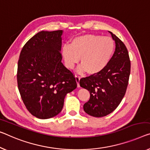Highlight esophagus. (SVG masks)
I'll return each mask as SVG.
<instances>
[{"label":"esophagus","mask_w":150,"mask_h":150,"mask_svg":"<svg viewBox=\"0 0 150 150\" xmlns=\"http://www.w3.org/2000/svg\"><path fill=\"white\" fill-rule=\"evenodd\" d=\"M75 80H76V82H77V88H79L80 86H79V80H80V77L78 75H75Z\"/></svg>","instance_id":"1"}]
</instances>
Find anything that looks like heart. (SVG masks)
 Returning <instances> with one entry per match:
<instances>
[{
  "label": "heart",
  "mask_w": 150,
  "mask_h": 150,
  "mask_svg": "<svg viewBox=\"0 0 150 150\" xmlns=\"http://www.w3.org/2000/svg\"><path fill=\"white\" fill-rule=\"evenodd\" d=\"M115 43L109 37L85 34L71 40V46H62L61 53L68 69L73 68L79 61V70L88 75L99 73L106 67L115 51Z\"/></svg>",
  "instance_id": "heart-1"
}]
</instances>
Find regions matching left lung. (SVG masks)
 <instances>
[{
    "instance_id": "1",
    "label": "left lung",
    "mask_w": 150,
    "mask_h": 150,
    "mask_svg": "<svg viewBox=\"0 0 150 150\" xmlns=\"http://www.w3.org/2000/svg\"><path fill=\"white\" fill-rule=\"evenodd\" d=\"M110 33L116 48L110 61L101 72L81 78L80 86L88 89L90 98L83 105L89 115L102 117L117 108L126 92L131 72V61L125 44Z\"/></svg>"
}]
</instances>
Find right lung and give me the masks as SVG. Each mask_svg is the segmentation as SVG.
Instances as JSON below:
<instances>
[{
  "instance_id": "1",
  "label": "right lung",
  "mask_w": 150,
  "mask_h": 150,
  "mask_svg": "<svg viewBox=\"0 0 150 150\" xmlns=\"http://www.w3.org/2000/svg\"><path fill=\"white\" fill-rule=\"evenodd\" d=\"M62 32H40L20 53L18 89L28 110L40 119L61 112L65 96L77 86L74 75L61 62Z\"/></svg>"
}]
</instances>
